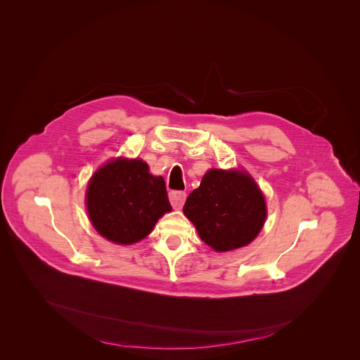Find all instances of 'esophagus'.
<instances>
[{
    "instance_id": "obj_1",
    "label": "esophagus",
    "mask_w": 360,
    "mask_h": 360,
    "mask_svg": "<svg viewBox=\"0 0 360 360\" xmlns=\"http://www.w3.org/2000/svg\"><path fill=\"white\" fill-rule=\"evenodd\" d=\"M186 193L183 191H172L169 194V200H170V204L174 207V209H180L181 206L184 205V201H186Z\"/></svg>"
}]
</instances>
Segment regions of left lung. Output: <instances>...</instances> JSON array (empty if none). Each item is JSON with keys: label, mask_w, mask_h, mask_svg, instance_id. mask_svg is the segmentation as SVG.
<instances>
[{"label": "left lung", "mask_w": 360, "mask_h": 360, "mask_svg": "<svg viewBox=\"0 0 360 360\" xmlns=\"http://www.w3.org/2000/svg\"><path fill=\"white\" fill-rule=\"evenodd\" d=\"M183 212L216 252L248 245L260 233L267 214L255 180L247 172L221 169L206 172Z\"/></svg>", "instance_id": "1"}]
</instances>
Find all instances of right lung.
Masks as SVG:
<instances>
[{
  "mask_svg": "<svg viewBox=\"0 0 360 360\" xmlns=\"http://www.w3.org/2000/svg\"><path fill=\"white\" fill-rule=\"evenodd\" d=\"M86 204L94 229L115 244L146 238L159 217L172 210L165 180L141 159L117 158L90 179Z\"/></svg>",
  "mask_w": 360,
  "mask_h": 360,
  "instance_id": "right-lung-1",
  "label": "right lung"
}]
</instances>
